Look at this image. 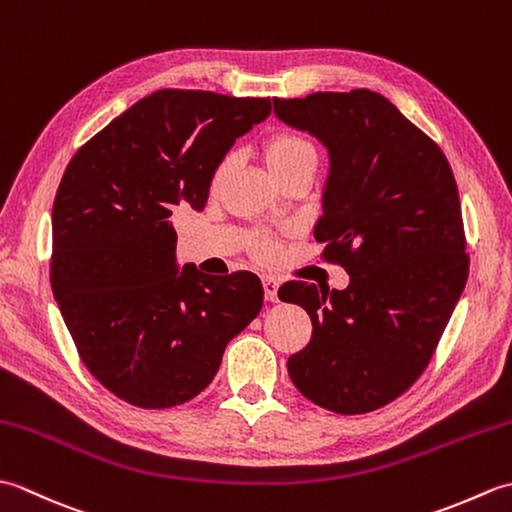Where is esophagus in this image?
Returning a JSON list of instances; mask_svg holds the SVG:
<instances>
[{
  "mask_svg": "<svg viewBox=\"0 0 512 512\" xmlns=\"http://www.w3.org/2000/svg\"><path fill=\"white\" fill-rule=\"evenodd\" d=\"M262 281H264V292H266V299H268L270 303H275V301L279 299V295H277V292H279V284H277V281H275L273 277H264Z\"/></svg>",
  "mask_w": 512,
  "mask_h": 512,
  "instance_id": "1",
  "label": "esophagus"
}]
</instances>
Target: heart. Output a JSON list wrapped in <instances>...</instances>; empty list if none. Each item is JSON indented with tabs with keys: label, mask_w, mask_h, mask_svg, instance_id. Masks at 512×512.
<instances>
[{
	"label": "heart",
	"mask_w": 512,
	"mask_h": 512,
	"mask_svg": "<svg viewBox=\"0 0 512 512\" xmlns=\"http://www.w3.org/2000/svg\"><path fill=\"white\" fill-rule=\"evenodd\" d=\"M264 160H266V167L270 169V173L275 176V180H281L286 173L295 171L299 167L317 165V151H314L308 138L292 134V132H277L266 140ZM228 169H231V160L228 158L217 162V167L213 169V176H211L213 189L220 187L222 180L226 178ZM255 250H257V255L270 257L275 253V246H273V242H268V239L259 237V239H255Z\"/></svg>",
	"instance_id": "obj_1"
}]
</instances>
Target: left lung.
<instances>
[{"mask_svg": "<svg viewBox=\"0 0 512 512\" xmlns=\"http://www.w3.org/2000/svg\"><path fill=\"white\" fill-rule=\"evenodd\" d=\"M273 103L279 121L328 149L314 239L350 275L345 290L279 288L281 301L312 319L288 374L323 409L374 411L429 365L469 277L458 184L442 149L376 92Z\"/></svg>", "mask_w": 512, "mask_h": 512, "instance_id": "obj_1", "label": "left lung"}]
</instances>
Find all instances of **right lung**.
Listing matches in <instances>:
<instances>
[{
  "label": "right lung",
  "instance_id": "obj_1",
  "mask_svg": "<svg viewBox=\"0 0 512 512\" xmlns=\"http://www.w3.org/2000/svg\"><path fill=\"white\" fill-rule=\"evenodd\" d=\"M270 99L158 90L88 140L52 206L50 284L90 374L114 396L167 409L211 383L228 341L264 303L257 275L178 270L171 215L202 211L235 138Z\"/></svg>",
  "mask_w": 512,
  "mask_h": 512
}]
</instances>
